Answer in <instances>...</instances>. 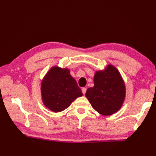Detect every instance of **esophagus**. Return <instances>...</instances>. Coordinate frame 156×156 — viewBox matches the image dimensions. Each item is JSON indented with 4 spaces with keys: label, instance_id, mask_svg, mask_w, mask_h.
I'll return each mask as SVG.
<instances>
[{
    "label": "esophagus",
    "instance_id": "obj_1",
    "mask_svg": "<svg viewBox=\"0 0 156 156\" xmlns=\"http://www.w3.org/2000/svg\"><path fill=\"white\" fill-rule=\"evenodd\" d=\"M81 90H82V92H83V94H85V93L87 92V88H82Z\"/></svg>",
    "mask_w": 156,
    "mask_h": 156
}]
</instances>
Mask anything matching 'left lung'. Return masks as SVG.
Segmentation results:
<instances>
[{"instance_id": "left-lung-1", "label": "left lung", "mask_w": 156, "mask_h": 156, "mask_svg": "<svg viewBox=\"0 0 156 156\" xmlns=\"http://www.w3.org/2000/svg\"><path fill=\"white\" fill-rule=\"evenodd\" d=\"M94 86L87 89L86 96L91 105L103 115H111L119 111L125 98V85L117 69L108 65L104 71L97 72Z\"/></svg>"}]
</instances>
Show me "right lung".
Masks as SVG:
<instances>
[{
    "label": "right lung",
    "mask_w": 156,
    "mask_h": 156,
    "mask_svg": "<svg viewBox=\"0 0 156 156\" xmlns=\"http://www.w3.org/2000/svg\"><path fill=\"white\" fill-rule=\"evenodd\" d=\"M44 105L55 112L67 108L72 102L83 94L68 69L51 68L41 83Z\"/></svg>",
    "instance_id": "right-lung-1"
}]
</instances>
